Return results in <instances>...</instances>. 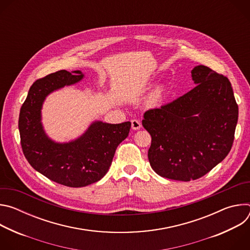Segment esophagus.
I'll return each instance as SVG.
<instances>
[{
    "label": "esophagus",
    "mask_w": 250,
    "mask_h": 250,
    "mask_svg": "<svg viewBox=\"0 0 250 250\" xmlns=\"http://www.w3.org/2000/svg\"><path fill=\"white\" fill-rule=\"evenodd\" d=\"M141 127V123L138 120H131V128L137 130Z\"/></svg>",
    "instance_id": "34e87169"
}]
</instances>
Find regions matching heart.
<instances>
[{
    "instance_id": "1",
    "label": "heart",
    "mask_w": 250,
    "mask_h": 250,
    "mask_svg": "<svg viewBox=\"0 0 250 250\" xmlns=\"http://www.w3.org/2000/svg\"><path fill=\"white\" fill-rule=\"evenodd\" d=\"M164 94H165V89H164V87H163V86H158V87L152 92V94H151V96H150V101H151L152 103H158V102H160V101L162 100Z\"/></svg>"
}]
</instances>
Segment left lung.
Returning <instances> with one entry per match:
<instances>
[{
  "label": "left lung",
  "mask_w": 250,
  "mask_h": 250,
  "mask_svg": "<svg viewBox=\"0 0 250 250\" xmlns=\"http://www.w3.org/2000/svg\"><path fill=\"white\" fill-rule=\"evenodd\" d=\"M191 73L194 89L148 110L142 120L151 135V168L161 177L185 182L199 179L227 157L238 119V105L226 76L204 65Z\"/></svg>",
  "instance_id": "left-lung-1"
}]
</instances>
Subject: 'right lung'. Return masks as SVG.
Returning <instances> with one entry per match:
<instances>
[{
	"label": "right lung",
	"mask_w": 250,
	"mask_h": 250,
	"mask_svg": "<svg viewBox=\"0 0 250 250\" xmlns=\"http://www.w3.org/2000/svg\"><path fill=\"white\" fill-rule=\"evenodd\" d=\"M81 71L60 70L35 81L21 105L19 129L22 152L28 163L58 184L80 188L98 182L108 172L116 149L130 129V122L112 125L93 123L76 140L57 144L45 134L42 106L54 90L73 85L83 78Z\"/></svg>",
	"instance_id": "add662e5"
}]
</instances>
